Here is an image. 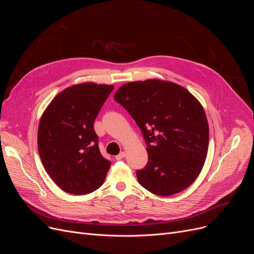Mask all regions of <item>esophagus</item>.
I'll use <instances>...</instances> for the list:
<instances>
[{"instance_id":"obj_1","label":"esophagus","mask_w":254,"mask_h":254,"mask_svg":"<svg viewBox=\"0 0 254 254\" xmlns=\"http://www.w3.org/2000/svg\"><path fill=\"white\" fill-rule=\"evenodd\" d=\"M125 156H126V152H125V151H122L121 153H119V155H118L117 157H115V159H117V160L119 161V160L124 159V158H125Z\"/></svg>"}]
</instances>
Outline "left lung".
Segmentation results:
<instances>
[{"mask_svg": "<svg viewBox=\"0 0 254 254\" xmlns=\"http://www.w3.org/2000/svg\"><path fill=\"white\" fill-rule=\"evenodd\" d=\"M114 99L131 115L147 144V165L136 172L141 186L158 196L190 187L209 147V124L198 99L180 84L160 79L127 82Z\"/></svg>", "mask_w": 254, "mask_h": 254, "instance_id": "obj_1", "label": "left lung"}]
</instances>
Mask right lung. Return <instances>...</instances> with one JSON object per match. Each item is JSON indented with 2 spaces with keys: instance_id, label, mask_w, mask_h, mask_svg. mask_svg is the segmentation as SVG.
I'll return each mask as SVG.
<instances>
[{
  "instance_id": "obj_1",
  "label": "right lung",
  "mask_w": 254,
  "mask_h": 254,
  "mask_svg": "<svg viewBox=\"0 0 254 254\" xmlns=\"http://www.w3.org/2000/svg\"><path fill=\"white\" fill-rule=\"evenodd\" d=\"M111 84L83 82L61 91L44 110L38 127V150L53 181L74 195L102 187L110 161L98 148L94 121Z\"/></svg>"
}]
</instances>
